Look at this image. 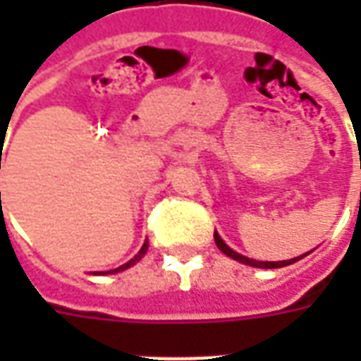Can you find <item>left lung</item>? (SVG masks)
<instances>
[{
  "label": "left lung",
  "mask_w": 361,
  "mask_h": 361,
  "mask_svg": "<svg viewBox=\"0 0 361 361\" xmlns=\"http://www.w3.org/2000/svg\"><path fill=\"white\" fill-rule=\"evenodd\" d=\"M214 242H216V245H219V250L224 253V255H228V257L235 259V261H240V263H243V265H251V267H261V269H280V267H286V265H292V263H295V261H300V259L303 257H295V259H288V261H255V259H247L243 257V255H240V253H235L234 250H230L226 243L222 242V238H220L216 232H214Z\"/></svg>",
  "instance_id": "obj_1"
}]
</instances>
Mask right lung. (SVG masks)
<instances>
[{
    "label": "right lung",
    "mask_w": 361,
    "mask_h": 361,
    "mask_svg": "<svg viewBox=\"0 0 361 361\" xmlns=\"http://www.w3.org/2000/svg\"><path fill=\"white\" fill-rule=\"evenodd\" d=\"M147 250H149V243H145V245L141 247V251H139V253H137V255H135V257L131 259L129 263H126V265H121V267H118V269H114V271H108V272H119V271H123V269H127V267L135 265V263H137V261H139V259H141L142 255L147 253Z\"/></svg>",
    "instance_id": "1"
}]
</instances>
